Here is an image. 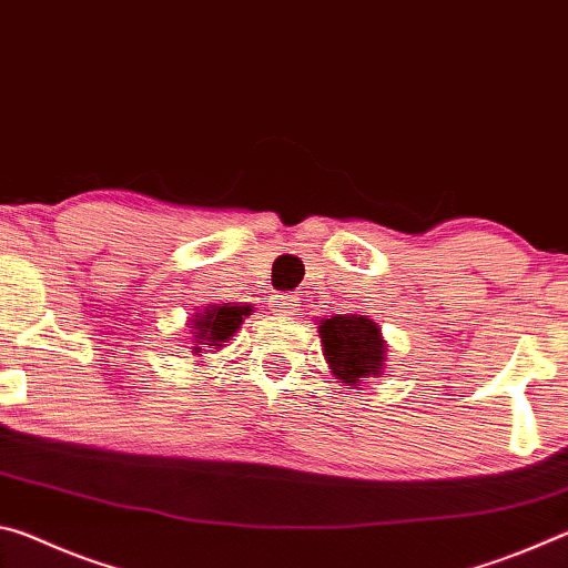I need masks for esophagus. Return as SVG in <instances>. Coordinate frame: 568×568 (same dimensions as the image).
Listing matches in <instances>:
<instances>
[{"label":"esophagus","instance_id":"1","mask_svg":"<svg viewBox=\"0 0 568 568\" xmlns=\"http://www.w3.org/2000/svg\"><path fill=\"white\" fill-rule=\"evenodd\" d=\"M271 311L275 315H295L297 313V297L295 295H277L271 301Z\"/></svg>","mask_w":568,"mask_h":568}]
</instances>
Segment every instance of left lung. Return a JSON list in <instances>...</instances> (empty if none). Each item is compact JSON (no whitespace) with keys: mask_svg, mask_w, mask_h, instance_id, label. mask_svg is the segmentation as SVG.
I'll return each instance as SVG.
<instances>
[{"mask_svg":"<svg viewBox=\"0 0 568 568\" xmlns=\"http://www.w3.org/2000/svg\"><path fill=\"white\" fill-rule=\"evenodd\" d=\"M318 333L323 358L335 381L358 388L363 381L383 376L388 343L383 341L381 325L371 315H331L318 323Z\"/></svg>","mask_w":568,"mask_h":568,"instance_id":"8db88e82","label":"left lung"}]
</instances>
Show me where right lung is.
Instances as JSON below:
<instances>
[{
    "instance_id": "1",
    "label": "right lung",
    "mask_w": 568,
    "mask_h": 568,
    "mask_svg": "<svg viewBox=\"0 0 568 568\" xmlns=\"http://www.w3.org/2000/svg\"><path fill=\"white\" fill-rule=\"evenodd\" d=\"M247 315H253V305H243V303L205 305L203 311H197L187 321L190 343H192L190 351L195 353L197 358L203 355L205 348L220 351L227 341H233V335L240 331V325L245 323Z\"/></svg>"
}]
</instances>
